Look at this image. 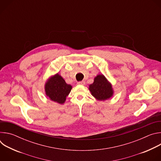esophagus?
Segmentation results:
<instances>
[{
    "label": "esophagus",
    "mask_w": 161,
    "mask_h": 161,
    "mask_svg": "<svg viewBox=\"0 0 161 161\" xmlns=\"http://www.w3.org/2000/svg\"><path fill=\"white\" fill-rule=\"evenodd\" d=\"M78 85H84L85 84V82L84 81H78L77 83Z\"/></svg>",
    "instance_id": "1"
}]
</instances>
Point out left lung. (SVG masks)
Returning a JSON list of instances; mask_svg holds the SVG:
<instances>
[{
	"label": "left lung",
	"instance_id": "1",
	"mask_svg": "<svg viewBox=\"0 0 161 161\" xmlns=\"http://www.w3.org/2000/svg\"><path fill=\"white\" fill-rule=\"evenodd\" d=\"M88 89L92 96L97 101H106L114 94L111 83L103 74H99L94 78L93 83L89 85Z\"/></svg>",
	"mask_w": 161,
	"mask_h": 161
}]
</instances>
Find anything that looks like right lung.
Returning <instances> with one entry per match:
<instances>
[{"label": "right lung", "instance_id": "right-lung-1", "mask_svg": "<svg viewBox=\"0 0 161 161\" xmlns=\"http://www.w3.org/2000/svg\"><path fill=\"white\" fill-rule=\"evenodd\" d=\"M72 86L67 84L58 73L51 76L45 82V94L50 100L62 104L65 102L67 96L71 92Z\"/></svg>", "mask_w": 161, "mask_h": 161}]
</instances>
